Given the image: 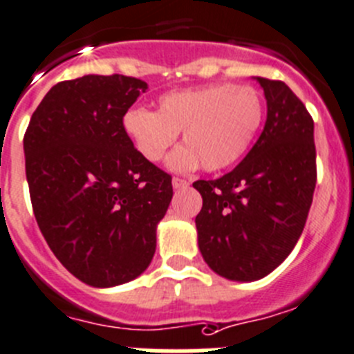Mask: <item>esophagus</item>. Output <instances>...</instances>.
Returning <instances> with one entry per match:
<instances>
[{
  "mask_svg": "<svg viewBox=\"0 0 354 354\" xmlns=\"http://www.w3.org/2000/svg\"><path fill=\"white\" fill-rule=\"evenodd\" d=\"M171 186H174L175 189H183V187L189 186V180L180 179V177H174V179H171Z\"/></svg>",
  "mask_w": 354,
  "mask_h": 354,
  "instance_id": "1",
  "label": "esophagus"
}]
</instances>
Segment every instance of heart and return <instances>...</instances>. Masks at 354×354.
<instances>
[{"instance_id": "1", "label": "heart", "mask_w": 354, "mask_h": 354, "mask_svg": "<svg viewBox=\"0 0 354 354\" xmlns=\"http://www.w3.org/2000/svg\"><path fill=\"white\" fill-rule=\"evenodd\" d=\"M264 118L261 93L248 85H210L170 92L158 111L133 107L123 116V130L147 161H160L177 140L168 167L186 171L203 163L207 171L236 163L257 136Z\"/></svg>"}]
</instances>
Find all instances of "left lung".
Instances as JSON below:
<instances>
[{
  "label": "left lung",
  "instance_id": "1",
  "mask_svg": "<svg viewBox=\"0 0 354 354\" xmlns=\"http://www.w3.org/2000/svg\"><path fill=\"white\" fill-rule=\"evenodd\" d=\"M268 120L250 153L230 174L193 184L203 198L198 247L217 274L261 280L294 250L316 187L315 123L280 80L257 78Z\"/></svg>",
  "mask_w": 354,
  "mask_h": 354
}]
</instances>
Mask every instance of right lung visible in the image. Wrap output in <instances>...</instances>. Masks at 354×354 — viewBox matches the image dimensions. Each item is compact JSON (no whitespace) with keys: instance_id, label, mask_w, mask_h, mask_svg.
Returning <instances> with one entry per match:
<instances>
[{"instance_id":"add662e5","label":"right lung","mask_w":354,"mask_h":354,"mask_svg":"<svg viewBox=\"0 0 354 354\" xmlns=\"http://www.w3.org/2000/svg\"><path fill=\"white\" fill-rule=\"evenodd\" d=\"M142 80L88 74L50 88L24 136L26 175L39 231L60 264L106 288L146 271L171 177L147 161L123 116Z\"/></svg>"}]
</instances>
